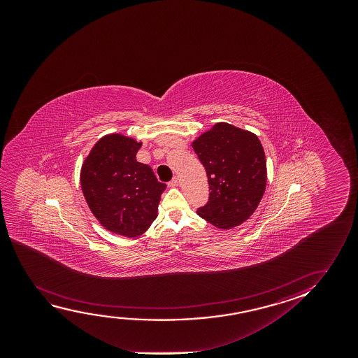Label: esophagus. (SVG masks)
<instances>
[{
  "mask_svg": "<svg viewBox=\"0 0 358 358\" xmlns=\"http://www.w3.org/2000/svg\"><path fill=\"white\" fill-rule=\"evenodd\" d=\"M178 183H180V181H178V177H173L171 181L169 182V187H177L178 186Z\"/></svg>",
  "mask_w": 358,
  "mask_h": 358,
  "instance_id": "1",
  "label": "esophagus"
}]
</instances>
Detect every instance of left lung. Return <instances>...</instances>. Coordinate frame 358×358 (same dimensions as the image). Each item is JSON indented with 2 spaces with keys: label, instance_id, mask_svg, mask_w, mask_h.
I'll use <instances>...</instances> for the list:
<instances>
[{
  "label": "left lung",
  "instance_id": "obj_1",
  "mask_svg": "<svg viewBox=\"0 0 358 358\" xmlns=\"http://www.w3.org/2000/svg\"><path fill=\"white\" fill-rule=\"evenodd\" d=\"M206 169L209 201L196 214L221 230L250 219L264 194L266 160L255 133L216 123L192 143Z\"/></svg>",
  "mask_w": 358,
  "mask_h": 358
}]
</instances>
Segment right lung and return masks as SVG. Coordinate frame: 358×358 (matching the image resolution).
Returning <instances> with one entry per match:
<instances>
[{
	"instance_id": "obj_1",
	"label": "right lung",
	"mask_w": 358,
	"mask_h": 358,
	"mask_svg": "<svg viewBox=\"0 0 358 358\" xmlns=\"http://www.w3.org/2000/svg\"><path fill=\"white\" fill-rule=\"evenodd\" d=\"M142 142L120 133L99 139L80 170V186L89 209L113 234L137 237L157 219L166 185L152 167L137 162Z\"/></svg>"
}]
</instances>
